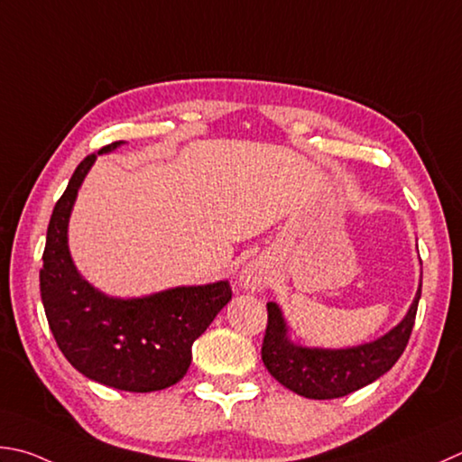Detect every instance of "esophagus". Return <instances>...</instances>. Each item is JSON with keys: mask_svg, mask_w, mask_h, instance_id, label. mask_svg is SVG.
I'll return each instance as SVG.
<instances>
[{"mask_svg": "<svg viewBox=\"0 0 462 462\" xmlns=\"http://www.w3.org/2000/svg\"><path fill=\"white\" fill-rule=\"evenodd\" d=\"M239 282H241L243 287H245V290L261 291V290H263V287H267L269 277H267V272H265L263 267L257 265V263H249L241 272Z\"/></svg>", "mask_w": 462, "mask_h": 462, "instance_id": "34e87169", "label": "esophagus"}]
</instances>
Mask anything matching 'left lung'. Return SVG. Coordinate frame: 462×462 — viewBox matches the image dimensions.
I'll list each match as a JSON object with an SVG mask.
<instances>
[{"label":"left lung","mask_w":462,"mask_h":462,"mask_svg":"<svg viewBox=\"0 0 462 462\" xmlns=\"http://www.w3.org/2000/svg\"><path fill=\"white\" fill-rule=\"evenodd\" d=\"M420 290L422 283L404 319L388 334L374 342L344 347V350L293 344L287 336L290 329H287L280 306L269 301L261 360L280 384L300 396L329 400L356 393L386 374L402 356L412 334Z\"/></svg>","instance_id":"obj_1"}]
</instances>
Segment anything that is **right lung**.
I'll use <instances>...</instances> for the list:
<instances>
[{
	"label": "right lung",
	"instance_id": "right-lung-1",
	"mask_svg": "<svg viewBox=\"0 0 462 462\" xmlns=\"http://www.w3.org/2000/svg\"><path fill=\"white\" fill-rule=\"evenodd\" d=\"M123 141L102 146L112 152ZM98 154L78 164L50 217L40 291L51 334L86 378L126 393H154L185 376L201 336L231 300L229 282L182 285L144 298H110L78 273L68 249V221L78 189Z\"/></svg>",
	"mask_w": 462,
	"mask_h": 462
}]
</instances>
